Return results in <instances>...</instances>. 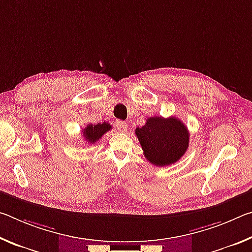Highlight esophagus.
<instances>
[{"label": "esophagus", "instance_id": "34e87169", "mask_svg": "<svg viewBox=\"0 0 252 252\" xmlns=\"http://www.w3.org/2000/svg\"><path fill=\"white\" fill-rule=\"evenodd\" d=\"M116 126H117V129L121 132H126V127L127 125L126 122H123V121H117L116 122Z\"/></svg>", "mask_w": 252, "mask_h": 252}]
</instances>
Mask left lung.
I'll return each mask as SVG.
<instances>
[{"mask_svg":"<svg viewBox=\"0 0 252 252\" xmlns=\"http://www.w3.org/2000/svg\"><path fill=\"white\" fill-rule=\"evenodd\" d=\"M135 135L146 159L157 167L179 161L189 147V131L174 117L149 118L146 125L136 127Z\"/></svg>","mask_w":252,"mask_h":252,"instance_id":"obj_1","label":"left lung"}]
</instances>
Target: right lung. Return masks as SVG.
<instances>
[{
  "mask_svg": "<svg viewBox=\"0 0 252 252\" xmlns=\"http://www.w3.org/2000/svg\"><path fill=\"white\" fill-rule=\"evenodd\" d=\"M111 127L112 126L106 122L97 123V125H88L82 130L83 138L90 144L95 143L97 140H100L102 138V135L106 133L109 130H111Z\"/></svg>",
  "mask_w": 252,
  "mask_h": 252,
  "instance_id": "obj_1",
  "label": "right lung"
}]
</instances>
